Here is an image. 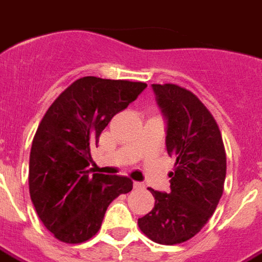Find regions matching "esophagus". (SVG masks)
<instances>
[{
  "label": "esophagus",
  "mask_w": 262,
  "mask_h": 262,
  "mask_svg": "<svg viewBox=\"0 0 262 262\" xmlns=\"http://www.w3.org/2000/svg\"><path fill=\"white\" fill-rule=\"evenodd\" d=\"M133 187H135V190H144L145 188V184H142L140 182H135L133 183Z\"/></svg>",
  "instance_id": "1"
}]
</instances>
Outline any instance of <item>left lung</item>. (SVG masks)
<instances>
[{
	"label": "left lung",
	"mask_w": 262,
	"mask_h": 262,
	"mask_svg": "<svg viewBox=\"0 0 262 262\" xmlns=\"http://www.w3.org/2000/svg\"><path fill=\"white\" fill-rule=\"evenodd\" d=\"M152 89L167 120L165 145L175 169L169 172V193L148 188L155 207L138 218V227L157 244L175 245L198 234L215 211L226 178V153L218 124L196 95L172 83Z\"/></svg>",
	"instance_id": "1"
}]
</instances>
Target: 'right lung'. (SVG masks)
<instances>
[{"mask_svg":"<svg viewBox=\"0 0 262 262\" xmlns=\"http://www.w3.org/2000/svg\"><path fill=\"white\" fill-rule=\"evenodd\" d=\"M146 83L84 76L69 86L42 117L32 141L29 193L44 226L66 244L101 229L105 212L133 182L93 173L91 149L113 117L137 99Z\"/></svg>","mask_w":262,"mask_h":262,"instance_id":"right-lung-1","label":"right lung"}]
</instances>
